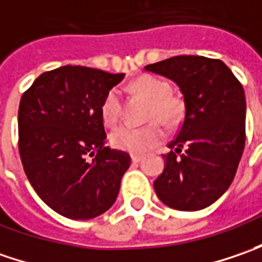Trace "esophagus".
Wrapping results in <instances>:
<instances>
[{
	"instance_id": "1",
	"label": "esophagus",
	"mask_w": 262,
	"mask_h": 262,
	"mask_svg": "<svg viewBox=\"0 0 262 262\" xmlns=\"http://www.w3.org/2000/svg\"><path fill=\"white\" fill-rule=\"evenodd\" d=\"M131 160H133L134 163H140V162L143 160V156H141V155H133V156H131Z\"/></svg>"
}]
</instances>
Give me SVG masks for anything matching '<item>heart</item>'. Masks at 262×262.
<instances>
[{"instance_id": "obj_1", "label": "heart", "mask_w": 262, "mask_h": 262, "mask_svg": "<svg viewBox=\"0 0 262 262\" xmlns=\"http://www.w3.org/2000/svg\"><path fill=\"white\" fill-rule=\"evenodd\" d=\"M133 89L151 102L150 119H160L167 125L176 124L184 112L182 100L170 95L169 83L155 76H143L134 81ZM102 119L106 125H115L121 118L122 100L118 89L107 92L102 103ZM166 137V131L160 122H153L146 126L121 125L112 131L111 143L118 150L133 155H143L153 147L159 146Z\"/></svg>"}]
</instances>
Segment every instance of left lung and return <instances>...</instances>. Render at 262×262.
Returning a JSON list of instances; mask_svg holds the SVG:
<instances>
[{"label":"left lung","mask_w":262,"mask_h":262,"mask_svg":"<svg viewBox=\"0 0 262 262\" xmlns=\"http://www.w3.org/2000/svg\"><path fill=\"white\" fill-rule=\"evenodd\" d=\"M146 71L176 83L185 106L182 125L169 144L175 150L163 155L165 169L155 191L170 208L203 210L226 192L244 153V87L223 61L206 56H172L146 66Z\"/></svg>","instance_id":"left-lung-1"}]
</instances>
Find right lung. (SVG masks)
Here are the masks:
<instances>
[{"mask_svg": "<svg viewBox=\"0 0 262 262\" xmlns=\"http://www.w3.org/2000/svg\"><path fill=\"white\" fill-rule=\"evenodd\" d=\"M124 76L59 67L40 74L21 96L18 151L26 176L46 206L67 219L89 220L107 211L131 165L128 153L105 146L100 112Z\"/></svg>", "mask_w": 262, "mask_h": 262, "instance_id": "right-lung-1", "label": "right lung"}]
</instances>
